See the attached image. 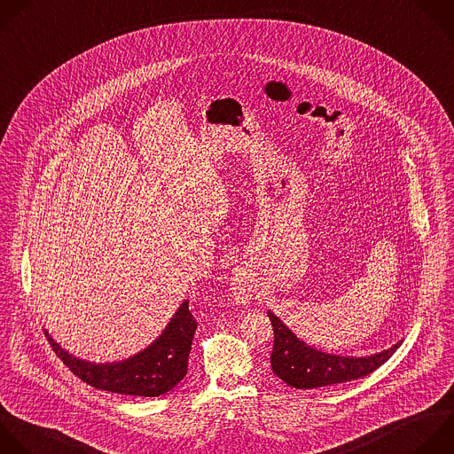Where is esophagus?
<instances>
[{"label":"esophagus","instance_id":"esophagus-1","mask_svg":"<svg viewBox=\"0 0 454 454\" xmlns=\"http://www.w3.org/2000/svg\"><path fill=\"white\" fill-rule=\"evenodd\" d=\"M235 297L239 299V301H244V299H247L249 297V290L242 285V283H235Z\"/></svg>","mask_w":454,"mask_h":454}]
</instances>
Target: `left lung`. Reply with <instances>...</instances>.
Instances as JSON below:
<instances>
[{
	"mask_svg": "<svg viewBox=\"0 0 454 454\" xmlns=\"http://www.w3.org/2000/svg\"><path fill=\"white\" fill-rule=\"evenodd\" d=\"M267 316L274 330L270 367L279 380L294 388H319L364 378L383 365L403 344V340H399L392 348L369 356L332 355L297 339L270 310Z\"/></svg>",
	"mask_w": 454,
	"mask_h": 454,
	"instance_id": "1",
	"label": "left lung"
}]
</instances>
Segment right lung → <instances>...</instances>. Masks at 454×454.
Masks as SVG:
<instances>
[{
  "label": "right lung",
  "mask_w": 454,
  "mask_h": 454,
  "mask_svg": "<svg viewBox=\"0 0 454 454\" xmlns=\"http://www.w3.org/2000/svg\"><path fill=\"white\" fill-rule=\"evenodd\" d=\"M196 328L198 323L194 321V316L189 310V301L185 299L157 340L133 356L106 364L73 356L60 348L48 332L44 333L57 356L71 372L90 387L124 395L157 397L175 388L187 374Z\"/></svg>",
  "instance_id": "right-lung-1"
}]
</instances>
